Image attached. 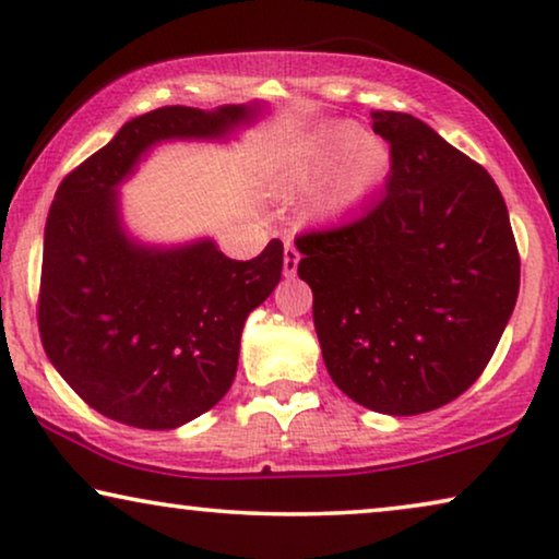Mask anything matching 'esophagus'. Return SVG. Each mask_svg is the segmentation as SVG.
<instances>
[{
    "instance_id": "obj_1",
    "label": "esophagus",
    "mask_w": 559,
    "mask_h": 559,
    "mask_svg": "<svg viewBox=\"0 0 559 559\" xmlns=\"http://www.w3.org/2000/svg\"><path fill=\"white\" fill-rule=\"evenodd\" d=\"M285 277H295L297 262H300V251H297L295 243H285Z\"/></svg>"
}]
</instances>
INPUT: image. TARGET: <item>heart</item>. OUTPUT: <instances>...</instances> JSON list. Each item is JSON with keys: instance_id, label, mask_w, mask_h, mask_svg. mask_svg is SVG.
I'll list each match as a JSON object with an SVG mask.
<instances>
[{"instance_id": "b5f03b06", "label": "heart", "mask_w": 559, "mask_h": 559, "mask_svg": "<svg viewBox=\"0 0 559 559\" xmlns=\"http://www.w3.org/2000/svg\"><path fill=\"white\" fill-rule=\"evenodd\" d=\"M389 170V150L379 140L364 136L348 121L325 127L300 150L295 178L300 186H318L333 175L323 209L328 213L350 211L384 180Z\"/></svg>"}]
</instances>
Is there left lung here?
<instances>
[{"label": "left lung", "instance_id": "left-lung-1", "mask_svg": "<svg viewBox=\"0 0 559 559\" xmlns=\"http://www.w3.org/2000/svg\"><path fill=\"white\" fill-rule=\"evenodd\" d=\"M389 142L386 195L305 231L297 274L335 386L381 415H423L484 373L519 295V249L484 165L425 121L371 111Z\"/></svg>", "mask_w": 559, "mask_h": 559}]
</instances>
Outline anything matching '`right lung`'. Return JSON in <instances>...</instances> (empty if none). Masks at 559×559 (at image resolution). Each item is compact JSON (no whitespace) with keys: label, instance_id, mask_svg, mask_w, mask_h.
I'll use <instances>...</instances> for the list:
<instances>
[{"label":"right lung","instance_id":"add662e5","mask_svg":"<svg viewBox=\"0 0 559 559\" xmlns=\"http://www.w3.org/2000/svg\"><path fill=\"white\" fill-rule=\"evenodd\" d=\"M257 109L163 106L58 186L45 224L37 328L50 364L88 407L121 425L173 430L231 389L243 320L277 287L280 239L236 262L213 241L147 249L119 224L117 186L159 140L221 136Z\"/></svg>","mask_w":559,"mask_h":559}]
</instances>
